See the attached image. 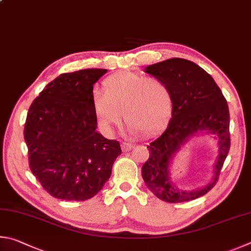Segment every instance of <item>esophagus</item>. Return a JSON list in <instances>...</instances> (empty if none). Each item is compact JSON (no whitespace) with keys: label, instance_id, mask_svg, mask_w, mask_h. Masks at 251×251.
Returning a JSON list of instances; mask_svg holds the SVG:
<instances>
[{"label":"esophagus","instance_id":"esophagus-1","mask_svg":"<svg viewBox=\"0 0 251 251\" xmlns=\"http://www.w3.org/2000/svg\"><path fill=\"white\" fill-rule=\"evenodd\" d=\"M131 149H133V144H131V143H126V142H123V143H122V150L125 151V152H128V151H130Z\"/></svg>","mask_w":251,"mask_h":251}]
</instances>
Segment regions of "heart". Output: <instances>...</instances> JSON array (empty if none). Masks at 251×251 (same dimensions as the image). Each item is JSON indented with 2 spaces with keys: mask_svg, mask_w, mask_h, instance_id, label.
Returning <instances> with one entry per match:
<instances>
[{
  "mask_svg": "<svg viewBox=\"0 0 251 251\" xmlns=\"http://www.w3.org/2000/svg\"><path fill=\"white\" fill-rule=\"evenodd\" d=\"M92 107L105 133L112 132L121 119L131 133H150L168 120L172 111V92L168 83L156 77L133 73L112 75L103 81V91L92 92Z\"/></svg>",
  "mask_w": 251,
  "mask_h": 251,
  "instance_id": "obj_1",
  "label": "heart"
}]
</instances>
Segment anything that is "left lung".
I'll return each instance as SVG.
<instances>
[{"instance_id": "1", "label": "left lung", "mask_w": 251, "mask_h": 251, "mask_svg": "<svg viewBox=\"0 0 251 251\" xmlns=\"http://www.w3.org/2000/svg\"><path fill=\"white\" fill-rule=\"evenodd\" d=\"M144 72L168 83L172 92V118L168 128L147 147L149 159L142 166L144 183L157 199L168 203H183L205 195L216 184L229 152V110L213 77L191 60L171 58L150 65ZM197 133L214 134L219 143V156L212 181L195 191L179 190L170 181L173 157Z\"/></svg>"}]
</instances>
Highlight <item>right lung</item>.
<instances>
[{
    "instance_id": "add662e5",
    "label": "right lung",
    "mask_w": 251,
    "mask_h": 251,
    "mask_svg": "<svg viewBox=\"0 0 251 251\" xmlns=\"http://www.w3.org/2000/svg\"><path fill=\"white\" fill-rule=\"evenodd\" d=\"M107 69L61 74L33 101L24 139L29 168L44 190L65 201H86L101 191L121 154L120 143L97 132L92 90Z\"/></svg>"
}]
</instances>
